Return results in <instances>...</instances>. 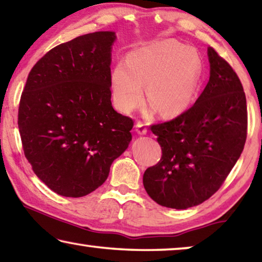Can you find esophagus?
<instances>
[{
  "label": "esophagus",
  "instance_id": "esophagus-1",
  "mask_svg": "<svg viewBox=\"0 0 262 262\" xmlns=\"http://www.w3.org/2000/svg\"><path fill=\"white\" fill-rule=\"evenodd\" d=\"M136 131H137V134H139V135H145L147 132L146 124L143 122H137L136 123Z\"/></svg>",
  "mask_w": 262,
  "mask_h": 262
}]
</instances>
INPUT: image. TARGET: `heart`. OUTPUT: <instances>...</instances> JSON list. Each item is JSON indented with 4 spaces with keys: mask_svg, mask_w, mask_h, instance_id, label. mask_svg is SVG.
I'll list each match as a JSON object with an SVG mask.
<instances>
[{
    "mask_svg": "<svg viewBox=\"0 0 262 262\" xmlns=\"http://www.w3.org/2000/svg\"><path fill=\"white\" fill-rule=\"evenodd\" d=\"M198 52L166 39L131 52L111 75V92L120 111L139 106L146 85L147 102L164 117H174L191 105L201 76Z\"/></svg>",
    "mask_w": 262,
    "mask_h": 262,
    "instance_id": "b5f03b06",
    "label": "heart"
}]
</instances>
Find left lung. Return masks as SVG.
<instances>
[{"label": "left lung", "mask_w": 262, "mask_h": 262, "mask_svg": "<svg viewBox=\"0 0 262 262\" xmlns=\"http://www.w3.org/2000/svg\"><path fill=\"white\" fill-rule=\"evenodd\" d=\"M210 79L195 103L151 131L162 158L144 172L147 194L165 207L185 210L214 194L239 159L247 138L246 96L236 72L208 48Z\"/></svg>", "instance_id": "left-lung-1"}]
</instances>
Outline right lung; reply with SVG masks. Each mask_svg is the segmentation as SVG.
<instances>
[{
  "label": "right lung",
  "mask_w": 262,
  "mask_h": 262,
  "mask_svg": "<svg viewBox=\"0 0 262 262\" xmlns=\"http://www.w3.org/2000/svg\"><path fill=\"white\" fill-rule=\"evenodd\" d=\"M112 31L52 48L30 70L18 106L24 156L59 195L78 198L105 182L132 138L134 120L111 104Z\"/></svg>",
  "instance_id": "1"
}]
</instances>
